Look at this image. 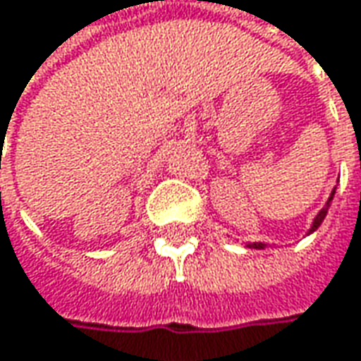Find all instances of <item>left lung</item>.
<instances>
[{
	"label": "left lung",
	"instance_id": "8db88e82",
	"mask_svg": "<svg viewBox=\"0 0 361 361\" xmlns=\"http://www.w3.org/2000/svg\"><path fill=\"white\" fill-rule=\"evenodd\" d=\"M334 192H336V190H334ZM334 192H331V197H329V201L334 199ZM329 201H327L326 207H324V209H322V211L317 213V216L313 219V225H312V229H310V233H313V231L317 229V227H319V225L324 223V219H326V215H327V209H329ZM251 247H253V249H263L265 245H263V243H253Z\"/></svg>",
	"mask_w": 361,
	"mask_h": 361
}]
</instances>
